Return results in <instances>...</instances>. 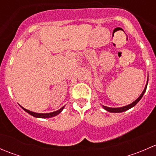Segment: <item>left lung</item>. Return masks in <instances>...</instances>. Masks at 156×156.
<instances>
[{
	"instance_id": "1",
	"label": "left lung",
	"mask_w": 156,
	"mask_h": 156,
	"mask_svg": "<svg viewBox=\"0 0 156 156\" xmlns=\"http://www.w3.org/2000/svg\"><path fill=\"white\" fill-rule=\"evenodd\" d=\"M147 84H148V78H147V82H146V86H145V88H144V91H143V92H142V94H140V97H138V98L136 99V100H135V101H133V103H130V104L127 105V106H122V107H118V108L108 107V106H103V105H102V106H103V108H104L105 110H106V111L109 112L119 113V112H123L127 111V110L130 109V108H131L132 107H133V106H134L135 105H136V103H137L138 102H139L140 100H141V98H142L143 96H144V93L146 92V87H147Z\"/></svg>"
}]
</instances>
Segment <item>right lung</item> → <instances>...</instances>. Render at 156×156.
I'll return each mask as SVG.
<instances>
[{
  "instance_id": "right-lung-1",
  "label": "right lung",
  "mask_w": 156,
  "mask_h": 156,
  "mask_svg": "<svg viewBox=\"0 0 156 156\" xmlns=\"http://www.w3.org/2000/svg\"><path fill=\"white\" fill-rule=\"evenodd\" d=\"M22 107L24 111H26V112L29 113V115H31L34 116V117L35 118H38V119H49V118H52V117H54V116L57 115H59V113L61 112L63 110L64 107H65V106H62V108H60L59 109L56 110V111L55 112H49V113H37V112H31V111H29V110L26 109V108H23V106H20Z\"/></svg>"
}]
</instances>
